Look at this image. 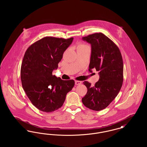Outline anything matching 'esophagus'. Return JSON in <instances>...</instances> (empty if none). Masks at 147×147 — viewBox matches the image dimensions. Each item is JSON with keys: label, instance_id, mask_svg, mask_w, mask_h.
I'll use <instances>...</instances> for the list:
<instances>
[{"label": "esophagus", "instance_id": "obj_1", "mask_svg": "<svg viewBox=\"0 0 147 147\" xmlns=\"http://www.w3.org/2000/svg\"><path fill=\"white\" fill-rule=\"evenodd\" d=\"M75 84H76V85H79V84H82V82L78 81V80H76L75 81Z\"/></svg>", "mask_w": 147, "mask_h": 147}]
</instances>
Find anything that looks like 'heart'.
<instances>
[{
	"mask_svg": "<svg viewBox=\"0 0 147 147\" xmlns=\"http://www.w3.org/2000/svg\"><path fill=\"white\" fill-rule=\"evenodd\" d=\"M86 45H84V44H79L78 45V47H77V48H81V47H85V46H86Z\"/></svg>",
	"mask_w": 147,
	"mask_h": 147,
	"instance_id": "obj_1",
	"label": "heart"
}]
</instances>
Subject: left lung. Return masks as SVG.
I'll use <instances>...</instances> for the list:
<instances>
[{
  "label": "left lung",
  "instance_id": "obj_1",
  "mask_svg": "<svg viewBox=\"0 0 147 147\" xmlns=\"http://www.w3.org/2000/svg\"><path fill=\"white\" fill-rule=\"evenodd\" d=\"M90 43L89 70L95 69L100 78L94 86L84 82L88 91L82 102L86 107L100 111L107 107L119 94L123 81V63L117 46L104 34L95 33L83 37Z\"/></svg>",
  "mask_w": 147,
  "mask_h": 147
}]
</instances>
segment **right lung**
Listing matches in <instances>:
<instances>
[{
  "label": "right lung",
  "instance_id": "right-lung-1",
  "mask_svg": "<svg viewBox=\"0 0 147 147\" xmlns=\"http://www.w3.org/2000/svg\"><path fill=\"white\" fill-rule=\"evenodd\" d=\"M73 38L45 37L26 51L21 64V84L31 103L43 112L61 108L74 86V80H63L52 75Z\"/></svg>",
  "mask_w": 147,
  "mask_h": 147
}]
</instances>
